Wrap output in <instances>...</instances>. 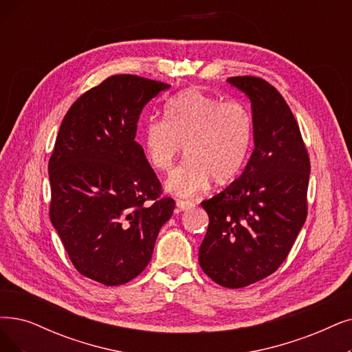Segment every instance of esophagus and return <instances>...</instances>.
<instances>
[{"mask_svg":"<svg viewBox=\"0 0 352 352\" xmlns=\"http://www.w3.org/2000/svg\"><path fill=\"white\" fill-rule=\"evenodd\" d=\"M176 205H177V208H180L182 210H188V209H192V208L195 206L193 202H190V201H182V199H177V201H176Z\"/></svg>","mask_w":352,"mask_h":352,"instance_id":"1","label":"esophagus"}]
</instances>
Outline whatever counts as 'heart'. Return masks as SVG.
I'll use <instances>...</instances> for the list:
<instances>
[{
  "instance_id": "obj_1",
  "label": "heart",
  "mask_w": 352,
  "mask_h": 352,
  "mask_svg": "<svg viewBox=\"0 0 352 352\" xmlns=\"http://www.w3.org/2000/svg\"><path fill=\"white\" fill-rule=\"evenodd\" d=\"M252 140V116L245 102L186 89L168 100L164 118L151 117L142 131L148 164L172 168L182 146L186 159L168 176L167 189L179 196L204 190L214 179L228 184L245 164Z\"/></svg>"
}]
</instances>
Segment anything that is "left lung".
Here are the masks:
<instances>
[{"label": "left lung", "instance_id": "obj_1", "mask_svg": "<svg viewBox=\"0 0 352 352\" xmlns=\"http://www.w3.org/2000/svg\"><path fill=\"white\" fill-rule=\"evenodd\" d=\"M228 82L250 98L256 147L243 175L201 204L209 223L199 264L217 285L240 289L287 258L307 217L311 160L296 118L273 85L248 75Z\"/></svg>", "mask_w": 352, "mask_h": 352}]
</instances>
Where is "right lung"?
<instances>
[{"mask_svg":"<svg viewBox=\"0 0 352 352\" xmlns=\"http://www.w3.org/2000/svg\"><path fill=\"white\" fill-rule=\"evenodd\" d=\"M164 82L112 75L66 112L49 159V215L75 269L105 286L129 283L151 260L175 201L135 142L143 107Z\"/></svg>","mask_w":352,"mask_h":352,"instance_id":"1","label":"right lung"}]
</instances>
